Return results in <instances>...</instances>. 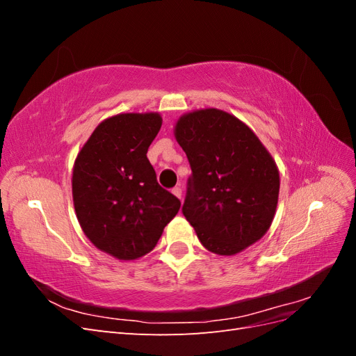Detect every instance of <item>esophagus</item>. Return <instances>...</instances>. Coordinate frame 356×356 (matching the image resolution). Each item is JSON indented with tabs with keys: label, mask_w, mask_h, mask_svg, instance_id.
Returning <instances> with one entry per match:
<instances>
[{
	"label": "esophagus",
	"mask_w": 356,
	"mask_h": 356,
	"mask_svg": "<svg viewBox=\"0 0 356 356\" xmlns=\"http://www.w3.org/2000/svg\"><path fill=\"white\" fill-rule=\"evenodd\" d=\"M172 193H174L178 199H182V188L181 187H174L172 188Z\"/></svg>",
	"instance_id": "34e87169"
}]
</instances>
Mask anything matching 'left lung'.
<instances>
[{
  "mask_svg": "<svg viewBox=\"0 0 356 356\" xmlns=\"http://www.w3.org/2000/svg\"><path fill=\"white\" fill-rule=\"evenodd\" d=\"M175 136L191 168L182 213L202 245L233 255L261 239L275 217L279 172L260 139L215 108L182 115Z\"/></svg>",
  "mask_w": 356,
  "mask_h": 356,
  "instance_id": "1",
  "label": "left lung"
}]
</instances>
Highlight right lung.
Segmentation results:
<instances>
[{
    "label": "right lung",
    "instance_id": "obj_1",
    "mask_svg": "<svg viewBox=\"0 0 356 356\" xmlns=\"http://www.w3.org/2000/svg\"><path fill=\"white\" fill-rule=\"evenodd\" d=\"M160 127L157 113L110 117L75 159L72 199L79 222L98 250L118 260L152 251L181 207L159 186L147 159Z\"/></svg>",
    "mask_w": 356,
    "mask_h": 356
}]
</instances>
